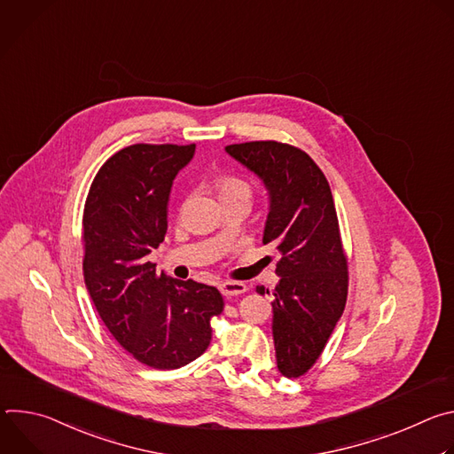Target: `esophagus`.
Segmentation results:
<instances>
[{
  "label": "esophagus",
  "instance_id": "esophagus-1",
  "mask_svg": "<svg viewBox=\"0 0 454 454\" xmlns=\"http://www.w3.org/2000/svg\"><path fill=\"white\" fill-rule=\"evenodd\" d=\"M219 289H221V293H223L224 296L231 298V296H239V294L246 293L247 287H246L244 282H231V280H228V282H223V284L219 286Z\"/></svg>",
  "mask_w": 454,
  "mask_h": 454
}]
</instances>
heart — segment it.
<instances>
[{
	"label": "heart",
	"mask_w": 454,
	"mask_h": 454,
	"mask_svg": "<svg viewBox=\"0 0 454 454\" xmlns=\"http://www.w3.org/2000/svg\"><path fill=\"white\" fill-rule=\"evenodd\" d=\"M217 188L221 193V200L224 198H237V196H251V186L239 176L235 174H219L217 179Z\"/></svg>",
	"instance_id": "1"
}]
</instances>
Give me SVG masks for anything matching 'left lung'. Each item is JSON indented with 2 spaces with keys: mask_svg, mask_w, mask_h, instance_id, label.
Returning a JSON list of instances; mask_svg holds the SVG:
<instances>
[{
  "mask_svg": "<svg viewBox=\"0 0 454 454\" xmlns=\"http://www.w3.org/2000/svg\"><path fill=\"white\" fill-rule=\"evenodd\" d=\"M270 190L264 244L278 254L273 340L278 370L298 379L325 348L348 294V261L329 181L301 149L266 140L226 147ZM264 294L270 289L258 286Z\"/></svg>",
  "mask_w": 454,
  "mask_h": 454,
  "instance_id": "left-lung-1",
  "label": "left lung"
}]
</instances>
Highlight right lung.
Segmentation results:
<instances>
[{"instance_id": "1", "label": "right lung", "mask_w": 454, "mask_h": 454, "mask_svg": "<svg viewBox=\"0 0 454 454\" xmlns=\"http://www.w3.org/2000/svg\"><path fill=\"white\" fill-rule=\"evenodd\" d=\"M196 144H135L97 172L82 214L84 280L113 338L156 370L181 368L207 352L210 319L224 310L223 294L193 280L156 273L149 253L167 233L176 174Z\"/></svg>"}]
</instances>
